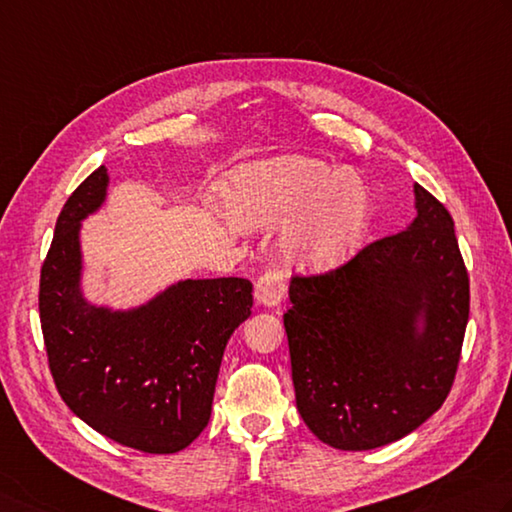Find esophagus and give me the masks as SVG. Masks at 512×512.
Returning a JSON list of instances; mask_svg holds the SVG:
<instances>
[{
  "instance_id": "1",
  "label": "esophagus",
  "mask_w": 512,
  "mask_h": 512,
  "mask_svg": "<svg viewBox=\"0 0 512 512\" xmlns=\"http://www.w3.org/2000/svg\"><path fill=\"white\" fill-rule=\"evenodd\" d=\"M284 290H286V279L284 275L279 273V270L270 268L266 273L257 279L255 284V302L268 306V308H275L282 304L284 299Z\"/></svg>"
}]
</instances>
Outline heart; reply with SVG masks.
Masks as SVG:
<instances>
[{
  "label": "heart",
  "instance_id": "obj_1",
  "mask_svg": "<svg viewBox=\"0 0 512 512\" xmlns=\"http://www.w3.org/2000/svg\"><path fill=\"white\" fill-rule=\"evenodd\" d=\"M224 197L246 228L286 224L279 253L306 273L348 262L362 244L373 210L362 177L306 155H282L235 170Z\"/></svg>",
  "mask_w": 512,
  "mask_h": 512
}]
</instances>
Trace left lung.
I'll use <instances>...</instances> for the list:
<instances>
[{"label":"left lung","instance_id":"1","mask_svg":"<svg viewBox=\"0 0 512 512\" xmlns=\"http://www.w3.org/2000/svg\"><path fill=\"white\" fill-rule=\"evenodd\" d=\"M406 230L328 275L295 277L284 326L295 402L319 442L370 450L406 437L450 393L470 288L455 224L415 184Z\"/></svg>","mask_w":512,"mask_h":512}]
</instances>
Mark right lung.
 <instances>
[{
  "label": "right lung",
  "mask_w": 512,
  "mask_h": 512,
  "mask_svg": "<svg viewBox=\"0 0 512 512\" xmlns=\"http://www.w3.org/2000/svg\"><path fill=\"white\" fill-rule=\"evenodd\" d=\"M99 166L68 197L39 279L48 366L66 406L113 442L168 455L208 426L230 335L253 308L244 277L179 279L115 308L84 293L82 222L108 197Z\"/></svg>",
  "instance_id": "right-lung-1"
}]
</instances>
